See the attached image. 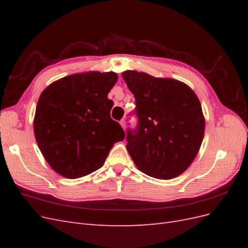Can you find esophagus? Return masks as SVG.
Listing matches in <instances>:
<instances>
[{
  "mask_svg": "<svg viewBox=\"0 0 248 248\" xmlns=\"http://www.w3.org/2000/svg\"><path fill=\"white\" fill-rule=\"evenodd\" d=\"M120 124H121L122 128L125 130V127H126V121H125V119H122L121 121H120Z\"/></svg>",
  "mask_w": 248,
  "mask_h": 248,
  "instance_id": "esophagus-1",
  "label": "esophagus"
}]
</instances>
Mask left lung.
<instances>
[{
  "label": "left lung",
  "instance_id": "8db88e82",
  "mask_svg": "<svg viewBox=\"0 0 248 248\" xmlns=\"http://www.w3.org/2000/svg\"><path fill=\"white\" fill-rule=\"evenodd\" d=\"M137 102L139 126L128 130L126 148L137 168L156 179L181 175L196 158L205 133V117L193 90L170 78L122 73Z\"/></svg>",
  "mask_w": 248,
  "mask_h": 248
}]
</instances>
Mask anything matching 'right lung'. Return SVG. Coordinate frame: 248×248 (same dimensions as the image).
Instances as JSON below:
<instances>
[{
  "instance_id": "add662e5",
  "label": "right lung",
  "mask_w": 248,
  "mask_h": 248,
  "mask_svg": "<svg viewBox=\"0 0 248 248\" xmlns=\"http://www.w3.org/2000/svg\"><path fill=\"white\" fill-rule=\"evenodd\" d=\"M118 74L88 71L71 74L43 90L34 117V134L50 168L67 179L100 169L115 142L125 138L110 118L108 94Z\"/></svg>"
}]
</instances>
